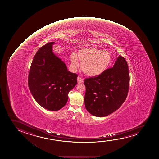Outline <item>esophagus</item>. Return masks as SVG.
Segmentation results:
<instances>
[{"label": "esophagus", "instance_id": "obj_1", "mask_svg": "<svg viewBox=\"0 0 159 159\" xmlns=\"http://www.w3.org/2000/svg\"><path fill=\"white\" fill-rule=\"evenodd\" d=\"M77 81H78V84H80V83H82V82H84V80H83V79L80 77L78 76V78H77Z\"/></svg>", "mask_w": 159, "mask_h": 159}]
</instances>
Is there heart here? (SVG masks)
<instances>
[{"label":"heart","instance_id":"1","mask_svg":"<svg viewBox=\"0 0 159 159\" xmlns=\"http://www.w3.org/2000/svg\"><path fill=\"white\" fill-rule=\"evenodd\" d=\"M78 59L81 62L80 68L86 75L97 77L107 70L112 62V56L108 50H102L96 47H84L77 53H72L70 60L72 66L76 69L79 66Z\"/></svg>","mask_w":159,"mask_h":159}]
</instances>
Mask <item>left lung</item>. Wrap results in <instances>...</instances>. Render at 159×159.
<instances>
[{"label": "left lung", "mask_w": 159, "mask_h": 159, "mask_svg": "<svg viewBox=\"0 0 159 159\" xmlns=\"http://www.w3.org/2000/svg\"><path fill=\"white\" fill-rule=\"evenodd\" d=\"M86 109L93 116L102 117L117 110L129 92V73L124 57L120 55L112 68L97 77L84 79Z\"/></svg>", "instance_id": "8db88e82"}]
</instances>
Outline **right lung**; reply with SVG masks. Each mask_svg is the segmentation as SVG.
I'll return each instance as SVG.
<instances>
[{"label": "right lung", "instance_id": "add662e5", "mask_svg": "<svg viewBox=\"0 0 159 159\" xmlns=\"http://www.w3.org/2000/svg\"><path fill=\"white\" fill-rule=\"evenodd\" d=\"M54 42L44 45L34 56L29 72L30 93L39 105L57 111L66 104L68 93L77 84L78 75L68 71L66 65L53 52Z\"/></svg>", "mask_w": 159, "mask_h": 159}]
</instances>
